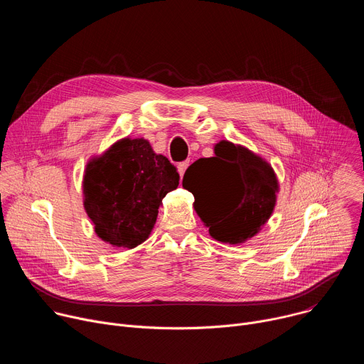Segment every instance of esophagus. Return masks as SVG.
<instances>
[{
	"mask_svg": "<svg viewBox=\"0 0 364 364\" xmlns=\"http://www.w3.org/2000/svg\"><path fill=\"white\" fill-rule=\"evenodd\" d=\"M187 167H188V161H183V163H178V166H177V168H178V174L183 177L184 176V173H186V170H187Z\"/></svg>",
	"mask_w": 364,
	"mask_h": 364,
	"instance_id": "esophagus-1",
	"label": "esophagus"
}]
</instances>
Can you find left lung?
Returning <instances> with one entry per match:
<instances>
[{"instance_id":"8db88e82","label":"left lung","mask_w":364,"mask_h":364,"mask_svg":"<svg viewBox=\"0 0 364 364\" xmlns=\"http://www.w3.org/2000/svg\"><path fill=\"white\" fill-rule=\"evenodd\" d=\"M183 187L193 193L194 209L210 236L236 245L255 236L272 215L278 181L261 157L220 141L215 157L198 159L187 168Z\"/></svg>"}]
</instances>
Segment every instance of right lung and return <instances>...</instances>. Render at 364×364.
I'll return each mask as SVG.
<instances>
[{
    "mask_svg": "<svg viewBox=\"0 0 364 364\" xmlns=\"http://www.w3.org/2000/svg\"><path fill=\"white\" fill-rule=\"evenodd\" d=\"M180 176L164 155L142 138L121 139L85 171V209L96 235L115 247L142 243L157 220L167 193Z\"/></svg>",
    "mask_w": 364,
    "mask_h": 364,
    "instance_id": "1",
    "label": "right lung"
}]
</instances>
